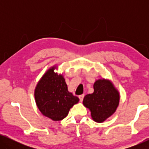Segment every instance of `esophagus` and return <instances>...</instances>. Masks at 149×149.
I'll return each mask as SVG.
<instances>
[{
	"instance_id": "obj_1",
	"label": "esophagus",
	"mask_w": 149,
	"mask_h": 149,
	"mask_svg": "<svg viewBox=\"0 0 149 149\" xmlns=\"http://www.w3.org/2000/svg\"><path fill=\"white\" fill-rule=\"evenodd\" d=\"M79 100H80V101L82 102L83 100V97H84V94L80 95H79Z\"/></svg>"
}]
</instances>
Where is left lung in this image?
<instances>
[{
    "instance_id": "left-lung-1",
    "label": "left lung",
    "mask_w": 149,
    "mask_h": 149,
    "mask_svg": "<svg viewBox=\"0 0 149 149\" xmlns=\"http://www.w3.org/2000/svg\"><path fill=\"white\" fill-rule=\"evenodd\" d=\"M93 93L83 98V104L97 123H102L115 113L119 104V91L109 79H99L93 84Z\"/></svg>"
}]
</instances>
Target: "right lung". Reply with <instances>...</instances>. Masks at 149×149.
I'll return each instance as SVG.
<instances>
[{
    "label": "right lung",
    "mask_w": 149,
    "mask_h": 149,
    "mask_svg": "<svg viewBox=\"0 0 149 149\" xmlns=\"http://www.w3.org/2000/svg\"><path fill=\"white\" fill-rule=\"evenodd\" d=\"M58 67L48 69L38 81L34 89V99L42 115L53 121H61L79 99L69 92L62 74L55 72Z\"/></svg>",
    "instance_id": "1"
}]
</instances>
